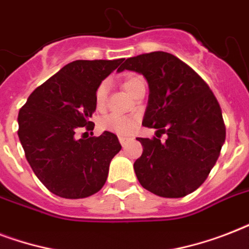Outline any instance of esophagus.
<instances>
[{"mask_svg": "<svg viewBox=\"0 0 249 249\" xmlns=\"http://www.w3.org/2000/svg\"><path fill=\"white\" fill-rule=\"evenodd\" d=\"M119 141H120L121 146H125V143L128 142V138H125V137H120V138H119Z\"/></svg>", "mask_w": 249, "mask_h": 249, "instance_id": "1", "label": "esophagus"}]
</instances>
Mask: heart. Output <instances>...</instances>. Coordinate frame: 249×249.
I'll return each mask as SVG.
<instances>
[{
	"label": "heart",
	"instance_id": "obj_1",
	"mask_svg": "<svg viewBox=\"0 0 249 249\" xmlns=\"http://www.w3.org/2000/svg\"><path fill=\"white\" fill-rule=\"evenodd\" d=\"M144 86V80L138 75H128L123 81V88L129 95H134L137 90L140 88ZM107 94H108V83L107 81H102L98 85L95 90V106L98 108H103L107 101ZM102 130H107V132L115 133L119 136H128L133 132V129L136 126V120L130 119L126 116H120V115H108V116L103 117L99 123Z\"/></svg>",
	"mask_w": 249,
	"mask_h": 249
}]
</instances>
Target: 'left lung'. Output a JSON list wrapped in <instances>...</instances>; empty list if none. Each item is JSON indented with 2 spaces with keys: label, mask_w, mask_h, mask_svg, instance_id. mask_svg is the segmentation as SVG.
Segmentation results:
<instances>
[{
  "label": "left lung",
  "mask_w": 249,
  "mask_h": 249,
  "mask_svg": "<svg viewBox=\"0 0 249 249\" xmlns=\"http://www.w3.org/2000/svg\"><path fill=\"white\" fill-rule=\"evenodd\" d=\"M143 75L148 102L142 125L159 138H137L143 152L134 163L138 181L150 193L182 197L199 187L216 164L226 137L221 107L200 76L165 52L128 58L117 71Z\"/></svg>",
  "instance_id": "left-lung-1"
}]
</instances>
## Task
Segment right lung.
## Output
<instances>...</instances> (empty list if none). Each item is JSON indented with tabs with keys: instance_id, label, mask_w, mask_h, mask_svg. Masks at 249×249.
Returning a JSON list of instances; mask_svg holds the SVG:
<instances>
[{
	"instance_id": "right-lung-1",
	"label": "right lung",
	"mask_w": 249,
	"mask_h": 249,
	"mask_svg": "<svg viewBox=\"0 0 249 249\" xmlns=\"http://www.w3.org/2000/svg\"><path fill=\"white\" fill-rule=\"evenodd\" d=\"M124 58L75 60L33 90L19 111L18 136L32 170L49 191L66 199L98 193L109 163L121 150L117 137L77 138L81 128L93 130L95 90Z\"/></svg>"
}]
</instances>
